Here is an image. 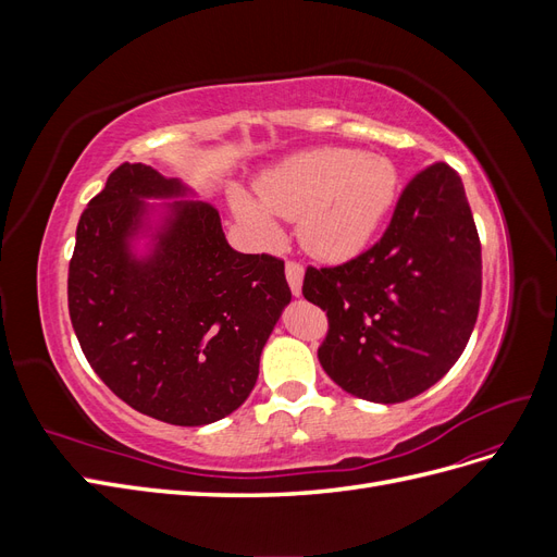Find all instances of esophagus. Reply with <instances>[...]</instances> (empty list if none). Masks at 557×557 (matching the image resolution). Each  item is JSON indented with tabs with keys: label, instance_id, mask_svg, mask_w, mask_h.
<instances>
[{
	"label": "esophagus",
	"instance_id": "1",
	"mask_svg": "<svg viewBox=\"0 0 557 557\" xmlns=\"http://www.w3.org/2000/svg\"><path fill=\"white\" fill-rule=\"evenodd\" d=\"M285 278H288V285L295 297L301 295V281H305V267L295 260L285 262Z\"/></svg>",
	"mask_w": 557,
	"mask_h": 557
}]
</instances>
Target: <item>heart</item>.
Here are the masks:
<instances>
[{
    "label": "heart",
    "mask_w": 557,
    "mask_h": 557,
    "mask_svg": "<svg viewBox=\"0 0 557 557\" xmlns=\"http://www.w3.org/2000/svg\"><path fill=\"white\" fill-rule=\"evenodd\" d=\"M397 170L385 156L311 148L285 158L258 181V201L234 193L232 207L264 239L274 218L297 221L299 242L330 262L356 258L381 230L397 199Z\"/></svg>",
    "instance_id": "heart-1"
}]
</instances>
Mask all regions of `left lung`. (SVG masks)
<instances>
[{
  "mask_svg": "<svg viewBox=\"0 0 557 557\" xmlns=\"http://www.w3.org/2000/svg\"><path fill=\"white\" fill-rule=\"evenodd\" d=\"M301 295L327 313L318 360L336 385L376 404L425 393L462 356L481 305V242L458 172H418L383 237L339 267H309Z\"/></svg>",
  "mask_w": 557,
  "mask_h": 557,
  "instance_id": "1",
  "label": "left lung"
}]
</instances>
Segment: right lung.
I'll return each instance as SVG.
<instances>
[{
	"label": "right lung",
	"instance_id": "right-lung-1",
	"mask_svg": "<svg viewBox=\"0 0 557 557\" xmlns=\"http://www.w3.org/2000/svg\"><path fill=\"white\" fill-rule=\"evenodd\" d=\"M188 193L141 162L113 170L81 213L66 297L95 374L139 413L195 428L246 401L293 295L283 260L234 250L207 201L171 202L149 225L144 198ZM141 233L146 257L131 248Z\"/></svg>",
	"mask_w": 557,
	"mask_h": 557
}]
</instances>
